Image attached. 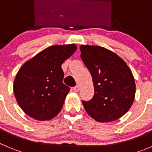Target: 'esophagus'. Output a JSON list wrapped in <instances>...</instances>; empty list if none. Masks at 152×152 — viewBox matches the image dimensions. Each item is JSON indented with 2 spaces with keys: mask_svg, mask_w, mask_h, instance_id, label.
Returning a JSON list of instances; mask_svg holds the SVG:
<instances>
[{
  "mask_svg": "<svg viewBox=\"0 0 152 152\" xmlns=\"http://www.w3.org/2000/svg\"><path fill=\"white\" fill-rule=\"evenodd\" d=\"M79 90H80V86L79 85H76L75 87L73 88V91H75V92H78Z\"/></svg>",
  "mask_w": 152,
  "mask_h": 152,
  "instance_id": "1",
  "label": "esophagus"
}]
</instances>
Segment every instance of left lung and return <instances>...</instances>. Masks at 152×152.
Instances as JSON below:
<instances>
[{
	"label": "left lung",
	"mask_w": 152,
	"mask_h": 152,
	"mask_svg": "<svg viewBox=\"0 0 152 152\" xmlns=\"http://www.w3.org/2000/svg\"><path fill=\"white\" fill-rule=\"evenodd\" d=\"M80 50L94 87L92 99L82 101L85 110L101 123L122 117L135 98V83L130 68L121 58L103 47L82 45Z\"/></svg>",
	"instance_id": "1"
}]
</instances>
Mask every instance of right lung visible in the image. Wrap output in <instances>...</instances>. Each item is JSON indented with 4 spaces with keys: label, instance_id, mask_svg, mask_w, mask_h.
Segmentation results:
<instances>
[{
    "label": "right lung",
    "instance_id": "obj_1",
    "mask_svg": "<svg viewBox=\"0 0 152 152\" xmlns=\"http://www.w3.org/2000/svg\"><path fill=\"white\" fill-rule=\"evenodd\" d=\"M77 49L74 44L52 45L26 62L13 82V92L28 116L43 121L61 111L70 88L63 83L61 64Z\"/></svg>",
    "mask_w": 152,
    "mask_h": 152
}]
</instances>
